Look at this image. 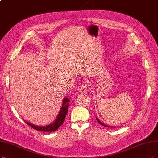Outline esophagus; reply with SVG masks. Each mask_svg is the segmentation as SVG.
Returning a JSON list of instances; mask_svg holds the SVG:
<instances>
[{
    "instance_id": "34e87169",
    "label": "esophagus",
    "mask_w": 158,
    "mask_h": 158,
    "mask_svg": "<svg viewBox=\"0 0 158 158\" xmlns=\"http://www.w3.org/2000/svg\"><path fill=\"white\" fill-rule=\"evenodd\" d=\"M89 84H88L87 83H85V84L81 85L79 89V91L80 93H85L86 92L87 90L89 89Z\"/></svg>"
}]
</instances>
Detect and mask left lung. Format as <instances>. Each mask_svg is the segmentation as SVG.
Masks as SVG:
<instances>
[{
	"mask_svg": "<svg viewBox=\"0 0 158 158\" xmlns=\"http://www.w3.org/2000/svg\"><path fill=\"white\" fill-rule=\"evenodd\" d=\"M96 120H97V121H98V122L99 124H100L101 125L103 126L104 127H113V126H107V125H106V124H103L102 122L100 120H98V118H96Z\"/></svg>",
	"mask_w": 158,
	"mask_h": 158,
	"instance_id": "obj_1",
	"label": "left lung"
}]
</instances>
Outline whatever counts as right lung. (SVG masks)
<instances>
[{
	"label": "right lung",
	"instance_id": "1",
	"mask_svg": "<svg viewBox=\"0 0 158 158\" xmlns=\"http://www.w3.org/2000/svg\"><path fill=\"white\" fill-rule=\"evenodd\" d=\"M69 102L70 100H69V99L68 98H64L63 102H62V106L60 110V112L58 113L56 120L54 121L53 123H52L51 124L47 125L45 126H38L34 125L30 123V122H26L25 120L24 121L29 126H31V127L33 128V129H35L38 131H44V132H46V131L51 132V131H56L58 128L60 127V126L63 124L64 120H65V118L68 110V106H69Z\"/></svg>",
	"mask_w": 158,
	"mask_h": 158
}]
</instances>
